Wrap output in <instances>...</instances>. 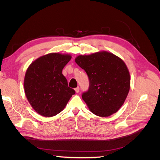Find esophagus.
Returning a JSON list of instances; mask_svg holds the SVG:
<instances>
[{
    "label": "esophagus",
    "mask_w": 160,
    "mask_h": 160,
    "mask_svg": "<svg viewBox=\"0 0 160 160\" xmlns=\"http://www.w3.org/2000/svg\"><path fill=\"white\" fill-rule=\"evenodd\" d=\"M79 90H80V89H79V87H77V88H76L75 89V92L77 93H78L79 92Z\"/></svg>",
    "instance_id": "obj_1"
}]
</instances>
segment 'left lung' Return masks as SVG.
I'll use <instances>...</instances> for the list:
<instances>
[{
	"label": "left lung",
	"instance_id": "left-lung-1",
	"mask_svg": "<svg viewBox=\"0 0 160 160\" xmlns=\"http://www.w3.org/2000/svg\"><path fill=\"white\" fill-rule=\"evenodd\" d=\"M75 62L88 76L89 89L81 97L91 112L100 117L117 112L130 88V75L125 62L108 52L79 55Z\"/></svg>",
	"mask_w": 160,
	"mask_h": 160
}]
</instances>
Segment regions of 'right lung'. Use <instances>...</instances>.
Here are the masks:
<instances>
[{
  "mask_svg": "<svg viewBox=\"0 0 160 160\" xmlns=\"http://www.w3.org/2000/svg\"><path fill=\"white\" fill-rule=\"evenodd\" d=\"M71 59L68 55L50 53L39 57L28 67L24 88L28 101L38 113L45 117L58 114L75 93L62 74Z\"/></svg>",
  "mask_w": 160,
  "mask_h": 160,
  "instance_id": "obj_1",
  "label": "right lung"
}]
</instances>
